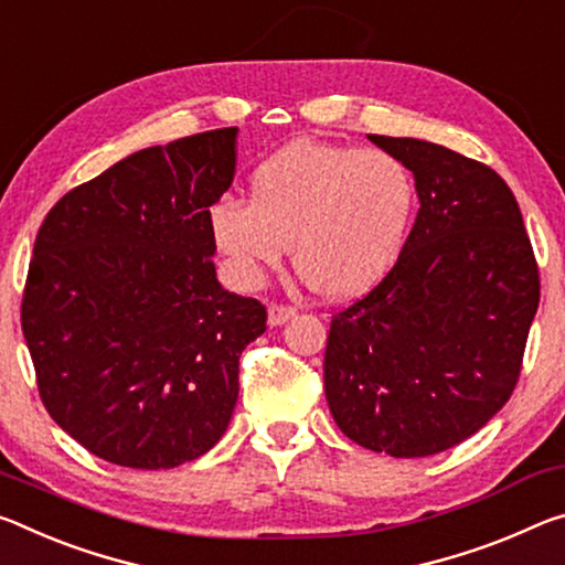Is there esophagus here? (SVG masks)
<instances>
[{"label": "esophagus", "mask_w": 565, "mask_h": 565, "mask_svg": "<svg viewBox=\"0 0 565 565\" xmlns=\"http://www.w3.org/2000/svg\"><path fill=\"white\" fill-rule=\"evenodd\" d=\"M290 318H295V308H290V305H270V308H267V322H270L273 328L282 326V322H288Z\"/></svg>", "instance_id": "esophagus-1"}]
</instances>
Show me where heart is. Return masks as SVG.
Returning <instances> with one entry per match:
<instances>
[{
	"instance_id": "b5f03b06",
	"label": "heart",
	"mask_w": 565,
	"mask_h": 565,
	"mask_svg": "<svg viewBox=\"0 0 565 565\" xmlns=\"http://www.w3.org/2000/svg\"><path fill=\"white\" fill-rule=\"evenodd\" d=\"M415 212L411 170L385 150L300 140L265 160L249 202L220 200L210 233L247 282L292 263L326 298H353L391 270Z\"/></svg>"
}]
</instances>
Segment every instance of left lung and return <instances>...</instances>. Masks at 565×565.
<instances>
[{"instance_id":"1","label":"left lung","mask_w":565,"mask_h":565,"mask_svg":"<svg viewBox=\"0 0 565 565\" xmlns=\"http://www.w3.org/2000/svg\"><path fill=\"white\" fill-rule=\"evenodd\" d=\"M367 137L413 172L420 210L393 270L332 318L326 397L358 446L425 458L511 397L539 265L511 188L488 164L415 137Z\"/></svg>"}]
</instances>
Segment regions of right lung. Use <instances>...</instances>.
<instances>
[{
	"instance_id": "obj_1",
	"label": "right lung",
	"mask_w": 565,
	"mask_h": 565,
	"mask_svg": "<svg viewBox=\"0 0 565 565\" xmlns=\"http://www.w3.org/2000/svg\"><path fill=\"white\" fill-rule=\"evenodd\" d=\"M237 127L119 160L44 217L22 330L44 408L107 463L160 470L227 430L265 305L215 275L210 207L235 178Z\"/></svg>"
}]
</instances>
